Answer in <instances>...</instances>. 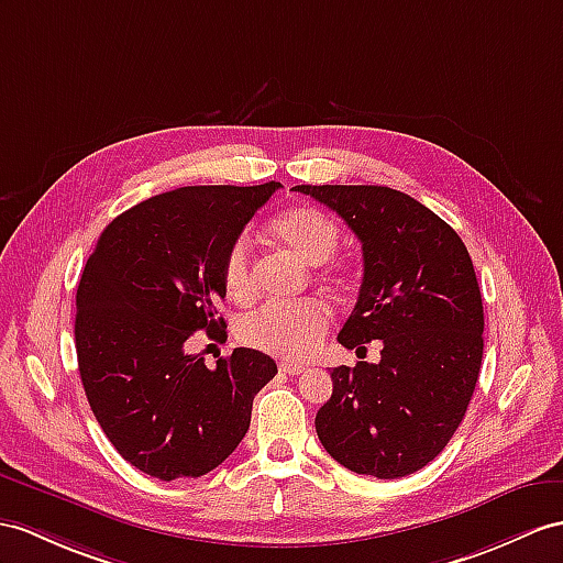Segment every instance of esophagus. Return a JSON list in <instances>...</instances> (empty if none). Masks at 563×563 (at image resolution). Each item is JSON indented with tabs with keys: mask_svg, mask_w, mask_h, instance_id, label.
I'll return each instance as SVG.
<instances>
[{
	"mask_svg": "<svg viewBox=\"0 0 563 563\" xmlns=\"http://www.w3.org/2000/svg\"><path fill=\"white\" fill-rule=\"evenodd\" d=\"M279 369H282L284 375H300V373H306V365L294 363V361H282Z\"/></svg>",
	"mask_w": 563,
	"mask_h": 563,
	"instance_id": "esophagus-1",
	"label": "esophagus"
}]
</instances>
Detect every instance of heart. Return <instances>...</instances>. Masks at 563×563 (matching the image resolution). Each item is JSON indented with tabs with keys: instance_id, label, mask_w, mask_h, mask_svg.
Masks as SVG:
<instances>
[{
	"instance_id": "heart-1",
	"label": "heart",
	"mask_w": 563,
	"mask_h": 563,
	"mask_svg": "<svg viewBox=\"0 0 563 563\" xmlns=\"http://www.w3.org/2000/svg\"><path fill=\"white\" fill-rule=\"evenodd\" d=\"M269 239L291 251L306 265L314 267L334 255L341 241V229L324 210L314 205H296L284 210L269 222ZM332 277L334 269H322ZM222 279L227 294L245 303L255 294V265L249 239H236L229 245L222 265ZM329 329V308L322 300H300V303L279 306L269 303L251 312L239 324L243 344L257 351L286 355V358H308L320 346Z\"/></svg>"
}]
</instances>
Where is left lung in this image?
Returning a JSON list of instances; mask_svg holds the SVG:
<instances>
[{
  "label": "left lung",
  "instance_id": "left-lung-1",
  "mask_svg": "<svg viewBox=\"0 0 563 563\" xmlns=\"http://www.w3.org/2000/svg\"><path fill=\"white\" fill-rule=\"evenodd\" d=\"M363 243V282L339 344L379 339V363L332 369L314 416L327 454L358 475L420 471L454 437L483 363V296L461 236L387 186H296Z\"/></svg>",
  "mask_w": 563,
  "mask_h": 563
}]
</instances>
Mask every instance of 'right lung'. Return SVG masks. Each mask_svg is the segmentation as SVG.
Instances as JSON below:
<instances>
[{
    "mask_svg": "<svg viewBox=\"0 0 563 563\" xmlns=\"http://www.w3.org/2000/svg\"><path fill=\"white\" fill-rule=\"evenodd\" d=\"M277 188L188 186L147 198L112 219L88 257L76 294L80 382L107 440L147 475L217 468L277 375L255 349H234L214 369L184 351L194 332L227 327L217 318L224 255Z\"/></svg>",
    "mask_w": 563,
    "mask_h": 563,
    "instance_id": "add662e5",
    "label": "right lung"
}]
</instances>
